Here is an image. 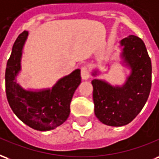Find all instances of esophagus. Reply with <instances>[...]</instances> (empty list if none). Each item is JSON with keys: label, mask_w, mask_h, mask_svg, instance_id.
<instances>
[{"label": "esophagus", "mask_w": 159, "mask_h": 159, "mask_svg": "<svg viewBox=\"0 0 159 159\" xmlns=\"http://www.w3.org/2000/svg\"><path fill=\"white\" fill-rule=\"evenodd\" d=\"M90 77V70L87 66H83L81 68V78L83 80H88Z\"/></svg>", "instance_id": "1"}]
</instances>
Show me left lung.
I'll return each mask as SVG.
<instances>
[{"label":"left lung","instance_id":"8db88e82","mask_svg":"<svg viewBox=\"0 0 159 159\" xmlns=\"http://www.w3.org/2000/svg\"><path fill=\"white\" fill-rule=\"evenodd\" d=\"M124 62L131 68L125 84L113 86L106 81L93 80L95 114L109 126L128 125L147 102L152 86V62L143 40L129 35L120 41ZM97 75V72L93 75Z\"/></svg>","mask_w":159,"mask_h":159}]
</instances>
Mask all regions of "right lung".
I'll use <instances>...</instances> for the list:
<instances>
[{
	"instance_id": "add662e5",
	"label": "right lung",
	"mask_w": 159,
	"mask_h": 159,
	"mask_svg": "<svg viewBox=\"0 0 159 159\" xmlns=\"http://www.w3.org/2000/svg\"><path fill=\"white\" fill-rule=\"evenodd\" d=\"M27 36L28 31H24L13 44L6 68V93L11 110L22 122L34 129L46 131L61 125L69 116L72 97L81 82L80 70L59 80L51 90H24L15 77L21 70L22 50Z\"/></svg>"
}]
</instances>
